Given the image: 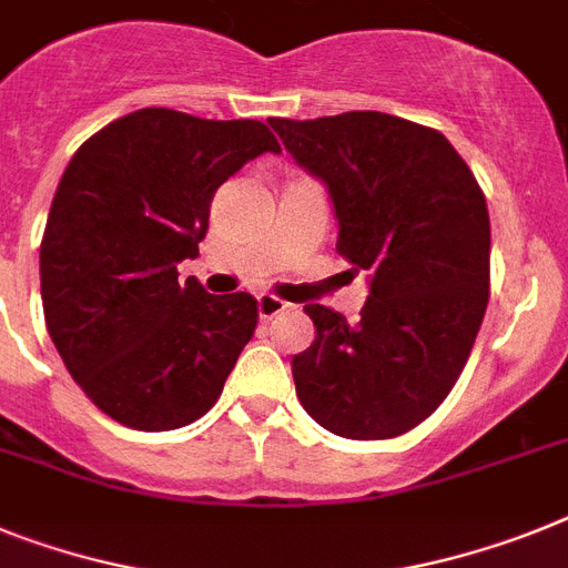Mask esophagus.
Here are the masks:
<instances>
[{"label":"esophagus","mask_w":568,"mask_h":568,"mask_svg":"<svg viewBox=\"0 0 568 568\" xmlns=\"http://www.w3.org/2000/svg\"><path fill=\"white\" fill-rule=\"evenodd\" d=\"M288 308V303H283L280 297H274V294H260L256 297V312H260L262 321H271V317H276L280 312H285Z\"/></svg>","instance_id":"34e87169"}]
</instances>
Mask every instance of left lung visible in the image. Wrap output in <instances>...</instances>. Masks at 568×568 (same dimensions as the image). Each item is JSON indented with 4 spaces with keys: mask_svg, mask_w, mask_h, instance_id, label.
<instances>
[{
    "mask_svg": "<svg viewBox=\"0 0 568 568\" xmlns=\"http://www.w3.org/2000/svg\"><path fill=\"white\" fill-rule=\"evenodd\" d=\"M323 181L337 254L366 271L355 323L308 303L314 343L292 357L297 398L343 438H393L445 402L488 306L490 222L468 164L442 132L384 112L271 118Z\"/></svg>",
    "mask_w": 568,
    "mask_h": 568,
    "instance_id": "1",
    "label": "left lung"
}]
</instances>
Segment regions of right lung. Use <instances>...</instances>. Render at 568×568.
<instances>
[{
	"mask_svg": "<svg viewBox=\"0 0 568 568\" xmlns=\"http://www.w3.org/2000/svg\"><path fill=\"white\" fill-rule=\"evenodd\" d=\"M262 152H280L265 123L150 106L71 155L40 245L42 308L71 378L114 422L175 430L222 395L256 300L179 283V262L199 256L213 193Z\"/></svg>",
	"mask_w": 568,
	"mask_h": 568,
	"instance_id": "right-lung-1",
	"label": "right lung"
}]
</instances>
